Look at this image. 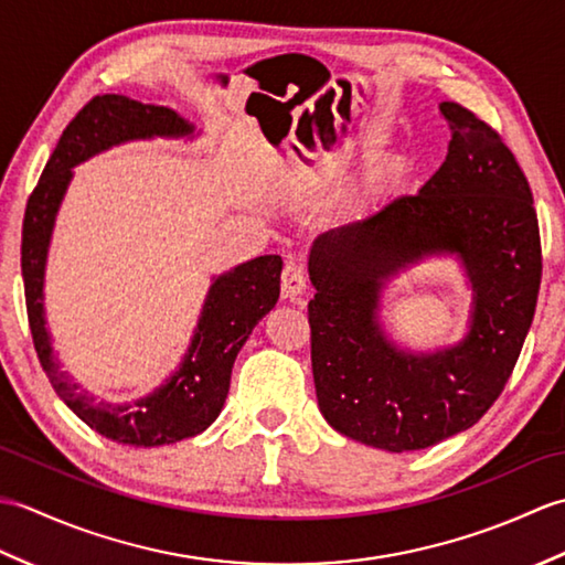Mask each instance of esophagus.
Masks as SVG:
<instances>
[{
	"mask_svg": "<svg viewBox=\"0 0 565 565\" xmlns=\"http://www.w3.org/2000/svg\"><path fill=\"white\" fill-rule=\"evenodd\" d=\"M306 294V271L298 262H289L281 271V296L284 298H298Z\"/></svg>",
	"mask_w": 565,
	"mask_h": 565,
	"instance_id": "obj_1",
	"label": "esophagus"
}]
</instances>
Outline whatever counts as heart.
I'll return each instance as SVG.
<instances>
[{
  "label": "heart",
  "instance_id": "b5f03b06",
  "mask_svg": "<svg viewBox=\"0 0 565 565\" xmlns=\"http://www.w3.org/2000/svg\"><path fill=\"white\" fill-rule=\"evenodd\" d=\"M405 177V160L403 158H391L383 164H379L374 172H371L366 182V194H383V191L395 189Z\"/></svg>",
  "mask_w": 565,
  "mask_h": 565
}]
</instances>
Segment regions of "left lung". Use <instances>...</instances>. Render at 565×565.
Listing matches in <instances>:
<instances>
[{
    "mask_svg": "<svg viewBox=\"0 0 565 565\" xmlns=\"http://www.w3.org/2000/svg\"><path fill=\"white\" fill-rule=\"evenodd\" d=\"M447 160L415 196L313 239L310 359L332 429L383 451H417L473 427L512 374L530 332L542 243L532 189L502 138L461 104L441 102ZM427 256H456L472 284L456 345L413 353L380 326L385 284Z\"/></svg>",
    "mask_w": 565,
    "mask_h": 565,
    "instance_id": "1",
    "label": "left lung"
}]
</instances>
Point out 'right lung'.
<instances>
[{"label": "right lung", "instance_id": "add662e5", "mask_svg": "<svg viewBox=\"0 0 565 565\" xmlns=\"http://www.w3.org/2000/svg\"><path fill=\"white\" fill-rule=\"evenodd\" d=\"M150 138H196V126L170 106L142 104L124 94L94 97L72 118L26 203L21 233V274L29 326L41 366L55 393L102 437L128 447H162L209 429L231 388L237 352L249 332L279 301L281 257L264 255L213 276L191 342L170 379L130 403L97 401L82 391L53 352L45 326V264L55 218L72 182V170L94 154Z\"/></svg>", "mask_w": 565, "mask_h": 565}]
</instances>
